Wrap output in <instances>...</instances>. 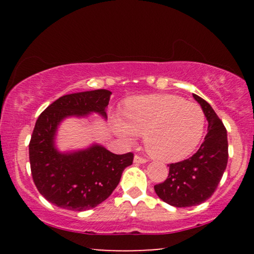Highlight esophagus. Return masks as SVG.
Returning a JSON list of instances; mask_svg holds the SVG:
<instances>
[{
    "label": "esophagus",
    "mask_w": 254,
    "mask_h": 254,
    "mask_svg": "<svg viewBox=\"0 0 254 254\" xmlns=\"http://www.w3.org/2000/svg\"><path fill=\"white\" fill-rule=\"evenodd\" d=\"M134 163L135 164H144V163H147V159L136 155V156H134Z\"/></svg>",
    "instance_id": "1"
}]
</instances>
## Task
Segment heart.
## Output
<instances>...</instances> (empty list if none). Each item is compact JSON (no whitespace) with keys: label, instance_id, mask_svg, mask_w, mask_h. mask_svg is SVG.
<instances>
[{"label":"heart","instance_id":"b5f03b06","mask_svg":"<svg viewBox=\"0 0 254 254\" xmlns=\"http://www.w3.org/2000/svg\"><path fill=\"white\" fill-rule=\"evenodd\" d=\"M123 114L124 120L112 119L117 134L128 142L143 135L149 155L162 162L189 157L203 136L206 118L202 109L176 95L133 97L127 100Z\"/></svg>","mask_w":254,"mask_h":254}]
</instances>
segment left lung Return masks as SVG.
<instances>
[{
  "label": "left lung",
  "mask_w": 254,
  "mask_h": 254,
  "mask_svg": "<svg viewBox=\"0 0 254 254\" xmlns=\"http://www.w3.org/2000/svg\"><path fill=\"white\" fill-rule=\"evenodd\" d=\"M208 121L203 143L195 154L183 162L169 165L164 183L155 185L159 199L173 207H192L213 195L228 164V136L224 125L209 104L194 95Z\"/></svg>",
  "instance_id": "obj_1"
}]
</instances>
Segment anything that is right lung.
<instances>
[{
	"instance_id": "obj_1",
	"label": "right lung",
	"mask_w": 254,
	"mask_h": 254,
	"mask_svg": "<svg viewBox=\"0 0 254 254\" xmlns=\"http://www.w3.org/2000/svg\"><path fill=\"white\" fill-rule=\"evenodd\" d=\"M111 95L99 89L62 96L38 118L29 144L31 172L39 193L55 206L75 211L95 208L133 164L131 152L116 155L98 143L70 151H60L55 143L59 127L68 118L97 113L106 120Z\"/></svg>"
}]
</instances>
